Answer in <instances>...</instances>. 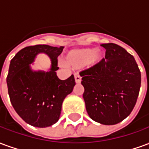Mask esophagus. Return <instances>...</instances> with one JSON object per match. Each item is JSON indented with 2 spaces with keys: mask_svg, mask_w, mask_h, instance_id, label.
<instances>
[{
  "mask_svg": "<svg viewBox=\"0 0 149 149\" xmlns=\"http://www.w3.org/2000/svg\"><path fill=\"white\" fill-rule=\"evenodd\" d=\"M74 78H75V81H76V83L77 84H80L81 82V76L79 74H75L74 76Z\"/></svg>",
  "mask_w": 149,
  "mask_h": 149,
  "instance_id": "obj_1",
  "label": "esophagus"
}]
</instances>
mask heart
Here are the masks:
<instances>
[{"label":"heart","mask_w":149,"mask_h":149,"mask_svg":"<svg viewBox=\"0 0 149 149\" xmlns=\"http://www.w3.org/2000/svg\"><path fill=\"white\" fill-rule=\"evenodd\" d=\"M104 54L102 51L97 50V48H88L71 50L65 56V65L68 67L78 68L84 65H95L102 61Z\"/></svg>","instance_id":"1"}]
</instances>
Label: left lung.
<instances>
[{"mask_svg":"<svg viewBox=\"0 0 149 149\" xmlns=\"http://www.w3.org/2000/svg\"><path fill=\"white\" fill-rule=\"evenodd\" d=\"M106 49L102 61L80 73L83 98L89 117L105 125L125 120L136 103L141 75L133 56L113 43L102 44Z\"/></svg>","mask_w":149,"mask_h":149,"instance_id":"8db88e82","label":"left lung"}]
</instances>
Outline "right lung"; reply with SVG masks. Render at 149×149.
<instances>
[{"instance_id":"obj_1","label":"right lung","mask_w":149,"mask_h":149,"mask_svg":"<svg viewBox=\"0 0 149 149\" xmlns=\"http://www.w3.org/2000/svg\"><path fill=\"white\" fill-rule=\"evenodd\" d=\"M64 47L47 45L29 46L20 50L12 59L7 76L10 101L18 115L29 125L46 128L58 121L65 98L73 90V75L60 80L56 71L57 57ZM39 53L51 61L49 71L33 70L31 67Z\"/></svg>"}]
</instances>
